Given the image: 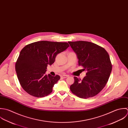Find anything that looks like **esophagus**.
<instances>
[{
	"mask_svg": "<svg viewBox=\"0 0 128 128\" xmlns=\"http://www.w3.org/2000/svg\"><path fill=\"white\" fill-rule=\"evenodd\" d=\"M68 77H69V76L67 75H63L61 76V77H62L63 78H66Z\"/></svg>",
	"mask_w": 128,
	"mask_h": 128,
	"instance_id": "1",
	"label": "esophagus"
}]
</instances>
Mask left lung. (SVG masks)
I'll list each match as a JSON object with an SVG mask.
<instances>
[{"label":"left lung","mask_w":128,"mask_h":128,"mask_svg":"<svg viewBox=\"0 0 128 128\" xmlns=\"http://www.w3.org/2000/svg\"><path fill=\"white\" fill-rule=\"evenodd\" d=\"M76 54L78 66L87 71L82 80L74 77L70 88L78 97L88 98L96 96L105 86L112 71V65L107 52L102 47L86 41L69 42Z\"/></svg>","instance_id":"8db88e82"}]
</instances>
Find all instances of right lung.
Instances as JSON below:
<instances>
[{
    "label": "right lung",
    "mask_w": 128,
    "mask_h": 128,
    "mask_svg": "<svg viewBox=\"0 0 128 128\" xmlns=\"http://www.w3.org/2000/svg\"><path fill=\"white\" fill-rule=\"evenodd\" d=\"M68 47L67 42L40 41L28 44L22 50L15 69L20 84L27 93L36 98L51 93L60 77L46 75L47 66L51 65L56 55Z\"/></svg>",
    "instance_id": "add662e5"
}]
</instances>
